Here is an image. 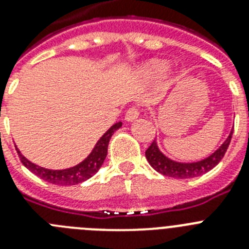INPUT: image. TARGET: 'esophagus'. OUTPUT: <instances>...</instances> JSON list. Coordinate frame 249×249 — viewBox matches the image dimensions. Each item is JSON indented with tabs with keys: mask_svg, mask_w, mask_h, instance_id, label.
<instances>
[{
	"mask_svg": "<svg viewBox=\"0 0 249 249\" xmlns=\"http://www.w3.org/2000/svg\"><path fill=\"white\" fill-rule=\"evenodd\" d=\"M140 116V108L137 107V106H133V107H129L128 109H127L126 114H124V118H126V121H128V122H132V121L137 120Z\"/></svg>",
	"mask_w": 249,
	"mask_h": 249,
	"instance_id": "esophagus-1",
	"label": "esophagus"
}]
</instances>
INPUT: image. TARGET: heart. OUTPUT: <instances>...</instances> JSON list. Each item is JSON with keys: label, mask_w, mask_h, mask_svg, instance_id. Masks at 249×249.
Returning <instances> with one entry per match:
<instances>
[{"label": "heart", "mask_w": 249, "mask_h": 249, "mask_svg": "<svg viewBox=\"0 0 249 249\" xmlns=\"http://www.w3.org/2000/svg\"><path fill=\"white\" fill-rule=\"evenodd\" d=\"M163 67L161 63H157V61H154V63L147 64L145 68H143V73H146L147 75H157L162 71Z\"/></svg>", "instance_id": "b5f03b06"}]
</instances>
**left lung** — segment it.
<instances>
[{
  "label": "left lung",
  "instance_id": "1",
  "mask_svg": "<svg viewBox=\"0 0 249 249\" xmlns=\"http://www.w3.org/2000/svg\"><path fill=\"white\" fill-rule=\"evenodd\" d=\"M231 135H233V129L229 133L228 139L224 141L222 146L210 155L209 157L204 159L197 162L184 163V162H176V161L170 160L165 155L159 150L156 141H152L148 148L146 150V159L150 162V165L156 170L157 173L162 174L169 178H176V179H190V178H196L203 174L208 173L210 170L215 167L219 161L222 160L224 155H226L228 146L231 143Z\"/></svg>",
  "mask_w": 249,
  "mask_h": 249
}]
</instances>
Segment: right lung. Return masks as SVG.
<instances>
[{
    "mask_svg": "<svg viewBox=\"0 0 249 249\" xmlns=\"http://www.w3.org/2000/svg\"><path fill=\"white\" fill-rule=\"evenodd\" d=\"M122 126V122H117L116 124L110 127L107 132L104 133L101 137L95 147L93 148V151L90 152L88 157L83 162L78 163L76 166L70 167V169L65 170H48L44 169V167H40L35 163L30 162L26 157H23L20 154L18 148H16L18 151V157H20L21 162L23 163V166L27 167V169L31 171L33 174H35L36 176H39L40 179L45 180L48 182H52L55 185H76L82 181H86L89 178H92L97 171L99 170V167L102 166L103 161L106 160V156H107L108 151V143H109V140L112 137V135L114 133V131L120 128Z\"/></svg>",
    "mask_w": 249,
    "mask_h": 249,
    "instance_id": "1",
    "label": "right lung"
}]
</instances>
